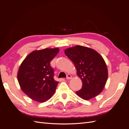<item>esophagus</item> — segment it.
Segmentation results:
<instances>
[{
    "mask_svg": "<svg viewBox=\"0 0 129 129\" xmlns=\"http://www.w3.org/2000/svg\"><path fill=\"white\" fill-rule=\"evenodd\" d=\"M72 78V75H70V74H68L67 76V78H66V79H67V80H71Z\"/></svg>",
    "mask_w": 129,
    "mask_h": 129,
    "instance_id": "1",
    "label": "esophagus"
}]
</instances>
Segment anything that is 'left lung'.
Returning <instances> with one entry per match:
<instances>
[{
  "label": "left lung",
  "mask_w": 129,
  "mask_h": 129,
  "mask_svg": "<svg viewBox=\"0 0 129 129\" xmlns=\"http://www.w3.org/2000/svg\"><path fill=\"white\" fill-rule=\"evenodd\" d=\"M74 64L82 87L76 94L84 100L94 98L103 91L108 77L106 63L102 56L92 48L77 45L64 50Z\"/></svg>",
  "instance_id": "8db88e82"
}]
</instances>
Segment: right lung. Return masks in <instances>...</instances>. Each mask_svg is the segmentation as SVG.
Wrapping results in <instances>:
<instances>
[{
  "instance_id": "add662e5",
  "label": "right lung",
  "mask_w": 129,
  "mask_h": 129,
  "mask_svg": "<svg viewBox=\"0 0 129 129\" xmlns=\"http://www.w3.org/2000/svg\"><path fill=\"white\" fill-rule=\"evenodd\" d=\"M59 48H45L29 53L19 67L17 79L22 91L32 100L46 102L55 92L59 82L54 79L50 62Z\"/></svg>"
}]
</instances>
